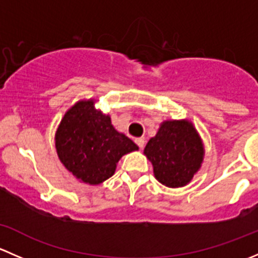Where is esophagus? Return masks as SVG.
Masks as SVG:
<instances>
[{
  "mask_svg": "<svg viewBox=\"0 0 258 258\" xmlns=\"http://www.w3.org/2000/svg\"><path fill=\"white\" fill-rule=\"evenodd\" d=\"M135 142H136V145L139 146L140 148H144L145 147V139H142V137H140V139H136L135 140Z\"/></svg>",
  "mask_w": 258,
  "mask_h": 258,
  "instance_id": "1",
  "label": "esophagus"
}]
</instances>
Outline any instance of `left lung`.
I'll use <instances>...</instances> for the list:
<instances>
[{
	"label": "left lung",
	"mask_w": 258,
	"mask_h": 258,
	"mask_svg": "<svg viewBox=\"0 0 258 258\" xmlns=\"http://www.w3.org/2000/svg\"><path fill=\"white\" fill-rule=\"evenodd\" d=\"M144 153L153 166L158 182L167 187H183L200 170L205 150L201 137L187 119L165 121Z\"/></svg>",
	"instance_id": "8db88e82"
}]
</instances>
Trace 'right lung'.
I'll list each match as a JSON object with an SVG mask.
<instances>
[{"instance_id": "add662e5", "label": "right lung", "mask_w": 258, "mask_h": 258, "mask_svg": "<svg viewBox=\"0 0 258 258\" xmlns=\"http://www.w3.org/2000/svg\"><path fill=\"white\" fill-rule=\"evenodd\" d=\"M54 142L64 167L88 184L110 178L119 158L139 150L132 140L114 130L110 114L97 110L93 100L79 101L64 113Z\"/></svg>"}]
</instances>
